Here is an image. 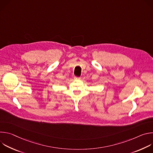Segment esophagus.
Returning a JSON list of instances; mask_svg holds the SVG:
<instances>
[{"label":"esophagus","mask_w":153,"mask_h":153,"mask_svg":"<svg viewBox=\"0 0 153 153\" xmlns=\"http://www.w3.org/2000/svg\"><path fill=\"white\" fill-rule=\"evenodd\" d=\"M74 79H76V80H79V79H80V77H76V76H75V77H74Z\"/></svg>","instance_id":"esophagus-1"}]
</instances>
